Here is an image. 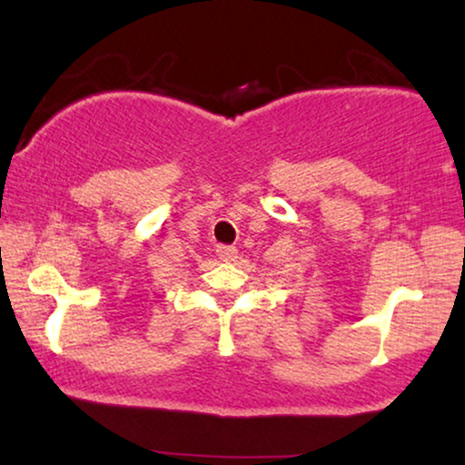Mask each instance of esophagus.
<instances>
[{
  "mask_svg": "<svg viewBox=\"0 0 465 465\" xmlns=\"http://www.w3.org/2000/svg\"><path fill=\"white\" fill-rule=\"evenodd\" d=\"M215 253H218V258L222 260V262H232V260L237 258V250L231 245H218L215 247Z\"/></svg>",
  "mask_w": 465,
  "mask_h": 465,
  "instance_id": "esophagus-1",
  "label": "esophagus"
}]
</instances>
